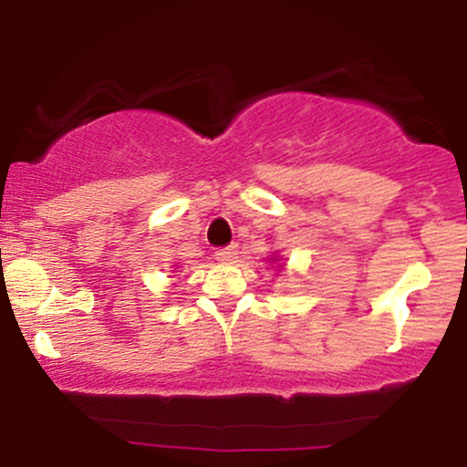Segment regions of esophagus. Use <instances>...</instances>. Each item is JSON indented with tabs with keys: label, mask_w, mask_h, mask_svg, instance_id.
I'll use <instances>...</instances> for the list:
<instances>
[{
	"label": "esophagus",
	"mask_w": 467,
	"mask_h": 467,
	"mask_svg": "<svg viewBox=\"0 0 467 467\" xmlns=\"http://www.w3.org/2000/svg\"><path fill=\"white\" fill-rule=\"evenodd\" d=\"M217 261H222V264H234V261L239 259V245H228V248H222L215 252Z\"/></svg>",
	"instance_id": "1"
}]
</instances>
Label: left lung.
<instances>
[{"label":"left lung","mask_w":467,"mask_h":467,"mask_svg":"<svg viewBox=\"0 0 467 467\" xmlns=\"http://www.w3.org/2000/svg\"><path fill=\"white\" fill-rule=\"evenodd\" d=\"M270 264H276V267H281V270H283V265H278V256H272Z\"/></svg>","instance_id":"obj_1"}]
</instances>
